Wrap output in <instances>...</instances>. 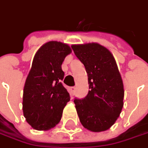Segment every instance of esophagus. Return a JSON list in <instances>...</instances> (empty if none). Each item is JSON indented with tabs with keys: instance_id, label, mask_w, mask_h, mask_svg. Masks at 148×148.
<instances>
[{
	"instance_id": "obj_1",
	"label": "esophagus",
	"mask_w": 148,
	"mask_h": 148,
	"mask_svg": "<svg viewBox=\"0 0 148 148\" xmlns=\"http://www.w3.org/2000/svg\"><path fill=\"white\" fill-rule=\"evenodd\" d=\"M71 94L74 96V93H75V91H76V88H75V87H71Z\"/></svg>"
}]
</instances>
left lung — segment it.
I'll use <instances>...</instances> for the list:
<instances>
[{"label":"left lung","mask_w":148,"mask_h":148,"mask_svg":"<svg viewBox=\"0 0 148 148\" xmlns=\"http://www.w3.org/2000/svg\"><path fill=\"white\" fill-rule=\"evenodd\" d=\"M85 66L89 93L74 101L79 120L85 128L94 132L108 130L114 124L124 106L123 81L113 55L97 42L71 46Z\"/></svg>","instance_id":"obj_1"}]
</instances>
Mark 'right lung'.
Listing matches in <instances>:
<instances>
[{"mask_svg":"<svg viewBox=\"0 0 148 148\" xmlns=\"http://www.w3.org/2000/svg\"><path fill=\"white\" fill-rule=\"evenodd\" d=\"M72 51L66 43L50 41L34 56L24 84L23 112L34 129L47 131L56 126L70 101V94L61 81L64 77L62 64Z\"/></svg>","mask_w":148,"mask_h":148,"instance_id":"right-lung-1","label":"right lung"}]
</instances>
